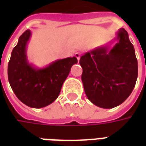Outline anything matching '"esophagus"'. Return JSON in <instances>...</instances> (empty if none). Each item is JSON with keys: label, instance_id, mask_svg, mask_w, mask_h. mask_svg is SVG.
<instances>
[{"label": "esophagus", "instance_id": "34e87169", "mask_svg": "<svg viewBox=\"0 0 146 146\" xmlns=\"http://www.w3.org/2000/svg\"><path fill=\"white\" fill-rule=\"evenodd\" d=\"M75 57L77 58V60L79 61L80 58V52H76V53H75Z\"/></svg>", "mask_w": 146, "mask_h": 146}]
</instances>
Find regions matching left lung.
Returning a JSON list of instances; mask_svg holds the SVG:
<instances>
[{"mask_svg": "<svg viewBox=\"0 0 146 146\" xmlns=\"http://www.w3.org/2000/svg\"><path fill=\"white\" fill-rule=\"evenodd\" d=\"M80 64L85 94L95 106L112 109L131 94L138 78V61L123 28L117 30L116 37L108 44L86 52Z\"/></svg>", "mask_w": 146, "mask_h": 146, "instance_id": "left-lung-1", "label": "left lung"}]
</instances>
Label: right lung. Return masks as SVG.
I'll return each instance as SVG.
<instances>
[{"label":"right lung","instance_id":"1","mask_svg":"<svg viewBox=\"0 0 146 146\" xmlns=\"http://www.w3.org/2000/svg\"><path fill=\"white\" fill-rule=\"evenodd\" d=\"M32 33L26 30L13 48L8 66V81L17 98L31 108H43L51 104L58 97L62 86L76 57L58 59L42 68L30 63L27 49Z\"/></svg>","mask_w":146,"mask_h":146}]
</instances>
